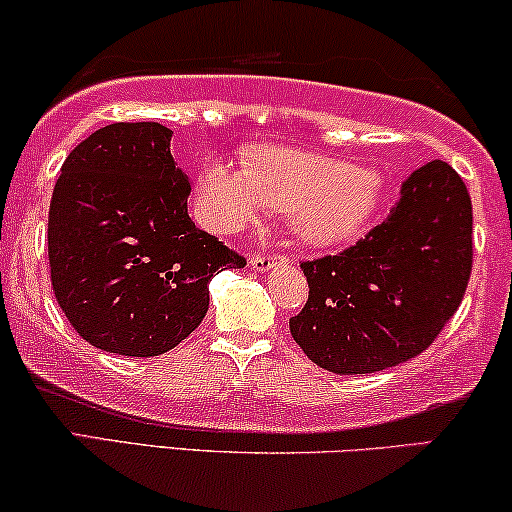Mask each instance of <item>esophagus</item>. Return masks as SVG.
<instances>
[{"mask_svg": "<svg viewBox=\"0 0 512 512\" xmlns=\"http://www.w3.org/2000/svg\"><path fill=\"white\" fill-rule=\"evenodd\" d=\"M277 263H286L284 256H277V254H256L251 258V268L256 272H268L275 268Z\"/></svg>", "mask_w": 512, "mask_h": 512, "instance_id": "obj_1", "label": "esophagus"}]
</instances>
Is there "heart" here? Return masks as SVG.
Instances as JSON below:
<instances>
[{"instance_id": "1", "label": "heart", "mask_w": 512, "mask_h": 512, "mask_svg": "<svg viewBox=\"0 0 512 512\" xmlns=\"http://www.w3.org/2000/svg\"><path fill=\"white\" fill-rule=\"evenodd\" d=\"M237 167L223 158L202 165L198 209L212 230H235L265 209L291 214L314 247H338L366 230L387 198L377 172L289 146H254Z\"/></svg>"}]
</instances>
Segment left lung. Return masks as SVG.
Segmentation results:
<instances>
[{
  "label": "left lung",
  "instance_id": "left-lung-1",
  "mask_svg": "<svg viewBox=\"0 0 512 512\" xmlns=\"http://www.w3.org/2000/svg\"><path fill=\"white\" fill-rule=\"evenodd\" d=\"M466 184L431 160L401 186L387 221L342 251L300 263L310 296L289 319L319 368L363 375L422 354L452 319L473 268Z\"/></svg>",
  "mask_w": 512,
  "mask_h": 512
}]
</instances>
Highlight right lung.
Segmentation results:
<instances>
[{"mask_svg":"<svg viewBox=\"0 0 512 512\" xmlns=\"http://www.w3.org/2000/svg\"><path fill=\"white\" fill-rule=\"evenodd\" d=\"M160 123H111L62 163L48 209L58 305L83 340L121 356H158L209 307V282L247 261L188 216L191 184Z\"/></svg>","mask_w":512,"mask_h":512,"instance_id":"right-lung-1","label":"right lung"}]
</instances>
